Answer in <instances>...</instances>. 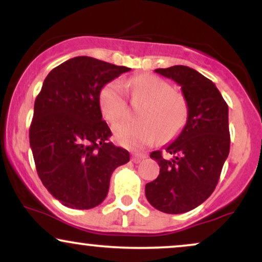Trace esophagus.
Wrapping results in <instances>:
<instances>
[{
    "label": "esophagus",
    "instance_id": "34e87169",
    "mask_svg": "<svg viewBox=\"0 0 262 262\" xmlns=\"http://www.w3.org/2000/svg\"><path fill=\"white\" fill-rule=\"evenodd\" d=\"M145 158H146L145 154H133V155H132V160H133L135 164H138V162L144 160Z\"/></svg>",
    "mask_w": 262,
    "mask_h": 262
}]
</instances>
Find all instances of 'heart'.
<instances>
[{
  "label": "heart",
  "instance_id": "1",
  "mask_svg": "<svg viewBox=\"0 0 262 262\" xmlns=\"http://www.w3.org/2000/svg\"><path fill=\"white\" fill-rule=\"evenodd\" d=\"M134 98L145 102L139 111V122L123 121L114 125L113 133L119 144L129 148L150 145L160 138L172 139L186 124L187 102L180 92L173 91L167 81L151 74H140L125 82ZM100 107L104 119L116 123L128 112L124 89L121 81L113 80L102 87Z\"/></svg>",
  "mask_w": 262,
  "mask_h": 262
}]
</instances>
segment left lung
I'll return each mask as SVG.
<instances>
[{"label": "left lung", "mask_w": 262, "mask_h": 262, "mask_svg": "<svg viewBox=\"0 0 262 262\" xmlns=\"http://www.w3.org/2000/svg\"><path fill=\"white\" fill-rule=\"evenodd\" d=\"M155 73L181 86L187 102V122L172 143L150 154L160 173L145 185V196L169 214L188 212L203 203L217 186L230 148L228 104L209 79L194 69L175 65Z\"/></svg>", "instance_id": "1"}]
</instances>
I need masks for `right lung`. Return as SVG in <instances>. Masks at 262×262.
I'll return each instance as SVG.
<instances>
[{
    "label": "right lung",
    "mask_w": 262,
    "mask_h": 262,
    "mask_svg": "<svg viewBox=\"0 0 262 262\" xmlns=\"http://www.w3.org/2000/svg\"><path fill=\"white\" fill-rule=\"evenodd\" d=\"M130 70L90 56L53 69L34 102L29 143L39 179L64 206L91 209L103 202L112 172L129 152L108 141L100 92Z\"/></svg>",
    "instance_id": "add662e5"
}]
</instances>
